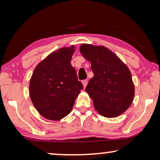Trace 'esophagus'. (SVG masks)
I'll return each mask as SVG.
<instances>
[{
	"label": "esophagus",
	"instance_id": "34e87169",
	"mask_svg": "<svg viewBox=\"0 0 160 160\" xmlns=\"http://www.w3.org/2000/svg\"><path fill=\"white\" fill-rule=\"evenodd\" d=\"M82 84H83V86H84V88H85V87H86V86L87 85V84H88V81H87V79L83 80L82 81Z\"/></svg>",
	"mask_w": 160,
	"mask_h": 160
}]
</instances>
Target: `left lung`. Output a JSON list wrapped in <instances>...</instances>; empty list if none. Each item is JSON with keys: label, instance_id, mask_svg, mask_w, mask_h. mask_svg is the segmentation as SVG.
I'll use <instances>...</instances> for the list:
<instances>
[{"label": "left lung", "instance_id": "left-lung-1", "mask_svg": "<svg viewBox=\"0 0 160 160\" xmlns=\"http://www.w3.org/2000/svg\"><path fill=\"white\" fill-rule=\"evenodd\" d=\"M80 52L91 62L94 76L85 91L100 115L113 118L123 113L134 98L132 75L126 65L105 47L82 44Z\"/></svg>", "mask_w": 160, "mask_h": 160}]
</instances>
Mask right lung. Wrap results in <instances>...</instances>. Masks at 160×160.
Here are the masks:
<instances>
[{
    "label": "right lung",
    "instance_id": "obj_1",
    "mask_svg": "<svg viewBox=\"0 0 160 160\" xmlns=\"http://www.w3.org/2000/svg\"><path fill=\"white\" fill-rule=\"evenodd\" d=\"M74 46L52 52L34 70L30 82V96L43 117L59 120L71 113L82 89L71 60Z\"/></svg>",
    "mask_w": 160,
    "mask_h": 160
}]
</instances>
